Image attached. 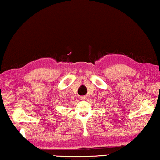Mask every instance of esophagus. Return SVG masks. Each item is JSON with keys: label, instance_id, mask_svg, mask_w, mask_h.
Listing matches in <instances>:
<instances>
[{"label": "esophagus", "instance_id": "esophagus-1", "mask_svg": "<svg viewBox=\"0 0 160 160\" xmlns=\"http://www.w3.org/2000/svg\"><path fill=\"white\" fill-rule=\"evenodd\" d=\"M86 99H87V97L86 96H81L80 97V99H82V100H85Z\"/></svg>", "mask_w": 160, "mask_h": 160}]
</instances>
